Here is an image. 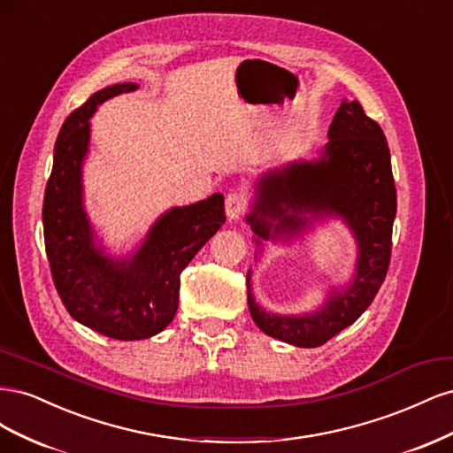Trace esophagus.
<instances>
[{
	"label": "esophagus",
	"mask_w": 453,
	"mask_h": 453,
	"mask_svg": "<svg viewBox=\"0 0 453 453\" xmlns=\"http://www.w3.org/2000/svg\"><path fill=\"white\" fill-rule=\"evenodd\" d=\"M248 196H245L242 190H232V193L226 195L225 200V210H226V217L228 219H240L245 210H248Z\"/></svg>",
	"instance_id": "obj_1"
}]
</instances>
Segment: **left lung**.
Masks as SVG:
<instances>
[{"label": "left lung", "mask_w": 453, "mask_h": 453, "mask_svg": "<svg viewBox=\"0 0 453 453\" xmlns=\"http://www.w3.org/2000/svg\"><path fill=\"white\" fill-rule=\"evenodd\" d=\"M328 138L319 160L295 162L260 177L257 202L248 215L263 240L306 226L303 211L342 215L357 238L355 280L344 293H333L318 313L303 318L266 313L255 304L248 281V304L257 326L298 348L323 346L357 321L372 304L391 260L396 188L383 130L359 102H344L328 127ZM273 220L279 223L273 226Z\"/></svg>", "instance_id": "left-lung-1"}]
</instances>
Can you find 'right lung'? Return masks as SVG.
<instances>
[{
    "label": "right lung",
    "mask_w": 453,
    "mask_h": 453,
    "mask_svg": "<svg viewBox=\"0 0 453 453\" xmlns=\"http://www.w3.org/2000/svg\"><path fill=\"white\" fill-rule=\"evenodd\" d=\"M134 88L107 87L64 120L43 198L45 251L62 304L73 319L115 340L155 336L172 323L181 272L226 219L223 196L211 195L162 215L132 260H113L94 248L81 200L88 119L100 104Z\"/></svg>",
    "instance_id": "1"
}]
</instances>
